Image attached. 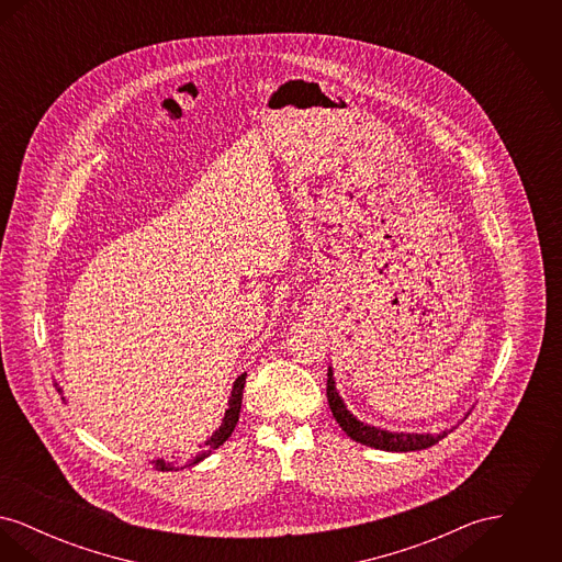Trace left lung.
I'll return each mask as SVG.
<instances>
[{
	"label": "left lung",
	"instance_id": "obj_1",
	"mask_svg": "<svg viewBox=\"0 0 562 562\" xmlns=\"http://www.w3.org/2000/svg\"><path fill=\"white\" fill-rule=\"evenodd\" d=\"M326 398L328 406L333 411V417L337 419V424L348 434L351 440L381 449V451H396V453H406V451H422L434 447L438 440H442L447 436V431L442 434H404V431H387V429L374 428L369 424L358 422L341 401L337 387H335V379H333V369H328V379H326Z\"/></svg>",
	"mask_w": 562,
	"mask_h": 562
}]
</instances>
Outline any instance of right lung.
I'll return each instance as SVG.
<instances>
[{"label":"right lung","mask_w":562,"mask_h":562,"mask_svg":"<svg viewBox=\"0 0 562 562\" xmlns=\"http://www.w3.org/2000/svg\"><path fill=\"white\" fill-rule=\"evenodd\" d=\"M244 383H246V373H241L240 376L236 379V383H234V390H232V396H229V408L225 411V417H223L221 428L214 431L213 438H209V440H206L209 451H204V453L198 454L195 459H191V463L202 461L206 454L214 451V449H218V447H221V445L232 436V431H234L236 424H238V419H240L241 392H244ZM56 390H58V394H60V387H56ZM151 465H154L158 472H168V470H172V468H179V463H170V461H164V459H154V461H151Z\"/></svg>","instance_id":"right-lung-1"}]
</instances>
